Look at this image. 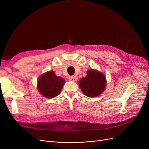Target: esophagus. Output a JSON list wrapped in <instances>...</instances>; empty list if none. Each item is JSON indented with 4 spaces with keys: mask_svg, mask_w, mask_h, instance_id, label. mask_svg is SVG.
Wrapping results in <instances>:
<instances>
[{
    "mask_svg": "<svg viewBox=\"0 0 149 149\" xmlns=\"http://www.w3.org/2000/svg\"><path fill=\"white\" fill-rule=\"evenodd\" d=\"M77 76H70L69 77V80L72 81H76L77 80Z\"/></svg>",
    "mask_w": 149,
    "mask_h": 149,
    "instance_id": "34e87169",
    "label": "esophagus"
}]
</instances>
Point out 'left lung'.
<instances>
[{"instance_id":"8db88e82","label":"left lung","mask_w":149,"mask_h":149,"mask_svg":"<svg viewBox=\"0 0 149 149\" xmlns=\"http://www.w3.org/2000/svg\"><path fill=\"white\" fill-rule=\"evenodd\" d=\"M106 86L105 75L95 69H89L87 75L81 78L79 87L84 95L89 97H95L102 93Z\"/></svg>"}]
</instances>
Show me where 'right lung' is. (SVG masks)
I'll return each mask as SVG.
<instances>
[{
    "instance_id": "right-lung-1",
    "label": "right lung",
    "mask_w": 149,
    "mask_h": 149,
    "mask_svg": "<svg viewBox=\"0 0 149 149\" xmlns=\"http://www.w3.org/2000/svg\"><path fill=\"white\" fill-rule=\"evenodd\" d=\"M65 83V80L63 78L57 76L54 71L50 70L38 78L37 88L43 97L52 98L59 94Z\"/></svg>"
}]
</instances>
